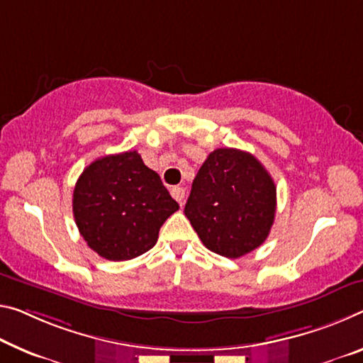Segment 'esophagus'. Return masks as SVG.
<instances>
[{
    "mask_svg": "<svg viewBox=\"0 0 363 363\" xmlns=\"http://www.w3.org/2000/svg\"><path fill=\"white\" fill-rule=\"evenodd\" d=\"M171 195H172V199L177 200V202H179V203H182L184 202V197H186V189L172 187L171 189Z\"/></svg>",
    "mask_w": 363,
    "mask_h": 363,
    "instance_id": "esophagus-1",
    "label": "esophagus"
}]
</instances>
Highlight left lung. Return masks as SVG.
I'll return each mask as SVG.
<instances>
[{
  "instance_id": "obj_1",
  "label": "left lung",
  "mask_w": 363,
  "mask_h": 363,
  "mask_svg": "<svg viewBox=\"0 0 363 363\" xmlns=\"http://www.w3.org/2000/svg\"><path fill=\"white\" fill-rule=\"evenodd\" d=\"M184 213L206 249L239 258L268 238L276 186L254 155L216 148L195 176Z\"/></svg>"
}]
</instances>
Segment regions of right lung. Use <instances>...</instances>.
<instances>
[{"label":"right lung","mask_w":363,"mask_h":363,"mask_svg":"<svg viewBox=\"0 0 363 363\" xmlns=\"http://www.w3.org/2000/svg\"><path fill=\"white\" fill-rule=\"evenodd\" d=\"M177 210L160 176L135 150L95 160L74 187L72 211L80 235L113 262L150 250L160 228Z\"/></svg>","instance_id":"add662e5"}]
</instances>
